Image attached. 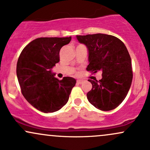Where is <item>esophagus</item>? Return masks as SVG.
<instances>
[{"label":"esophagus","instance_id":"obj_1","mask_svg":"<svg viewBox=\"0 0 150 150\" xmlns=\"http://www.w3.org/2000/svg\"><path fill=\"white\" fill-rule=\"evenodd\" d=\"M77 82L78 84H82V82H83V80H77Z\"/></svg>","mask_w":150,"mask_h":150}]
</instances>
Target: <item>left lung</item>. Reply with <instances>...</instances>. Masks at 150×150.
I'll list each match as a JSON object with an SVG mask.
<instances>
[{
    "instance_id": "left-lung-1",
    "label": "left lung",
    "mask_w": 150,
    "mask_h": 150,
    "mask_svg": "<svg viewBox=\"0 0 150 150\" xmlns=\"http://www.w3.org/2000/svg\"><path fill=\"white\" fill-rule=\"evenodd\" d=\"M88 51L87 70L101 71L102 78L88 80L92 88L87 94L91 104L101 111H110L121 104L131 86V58L126 46L119 39L104 34L77 35Z\"/></svg>"
}]
</instances>
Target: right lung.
Instances as JSON below:
<instances>
[{
    "label": "right lung",
    "mask_w": 150,
    "mask_h": 150,
    "mask_svg": "<svg viewBox=\"0 0 150 150\" xmlns=\"http://www.w3.org/2000/svg\"><path fill=\"white\" fill-rule=\"evenodd\" d=\"M69 37H41L24 48L17 63V77L26 100L44 113L57 111L68 102L76 80H59L52 69L60 61L59 52Z\"/></svg>",
    "instance_id": "obj_1"
}]
</instances>
